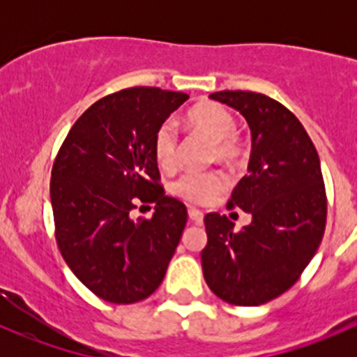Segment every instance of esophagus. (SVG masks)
<instances>
[{
	"label": "esophagus",
	"instance_id": "obj_1",
	"mask_svg": "<svg viewBox=\"0 0 357 357\" xmlns=\"http://www.w3.org/2000/svg\"><path fill=\"white\" fill-rule=\"evenodd\" d=\"M188 215H190V219H192L193 222H197V225H202V222H204V214H202L199 208L190 207L188 208Z\"/></svg>",
	"mask_w": 357,
	"mask_h": 357
}]
</instances>
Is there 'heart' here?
<instances>
[{
	"mask_svg": "<svg viewBox=\"0 0 357 357\" xmlns=\"http://www.w3.org/2000/svg\"><path fill=\"white\" fill-rule=\"evenodd\" d=\"M190 128L214 145V158L228 165H236L245 157L242 142L236 138L235 115L219 103H202L188 114ZM153 153L158 167L174 171L179 162V139L172 122H164L153 139ZM225 188V178L219 172H186L172 183L174 195L192 202L207 204Z\"/></svg>",
	"mask_w": 357,
	"mask_h": 357,
	"instance_id": "1",
	"label": "heart"
}]
</instances>
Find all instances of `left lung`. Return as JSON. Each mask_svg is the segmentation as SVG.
<instances>
[{
    "label": "left lung",
    "mask_w": 357,
    "mask_h": 357,
    "mask_svg": "<svg viewBox=\"0 0 357 357\" xmlns=\"http://www.w3.org/2000/svg\"><path fill=\"white\" fill-rule=\"evenodd\" d=\"M208 98L238 110L250 128L248 174L235 186L228 207L248 212L252 222L235 231L226 215H205L204 278L228 304L261 305L301 278L321 243V164L304 126L276 100L252 91H218Z\"/></svg>",
    "instance_id": "obj_1"
}]
</instances>
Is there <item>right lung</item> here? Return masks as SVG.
Masks as SVG:
<instances>
[{"label":"right lung","mask_w":357,"mask_h":357,"mask_svg":"<svg viewBox=\"0 0 357 357\" xmlns=\"http://www.w3.org/2000/svg\"><path fill=\"white\" fill-rule=\"evenodd\" d=\"M186 93L129 88L93 103L68 131L50 183L55 236L75 276L112 304L150 297L186 226L183 202L158 185L153 139ZM155 203L152 220L130 219Z\"/></svg>","instance_id":"1"}]
</instances>
